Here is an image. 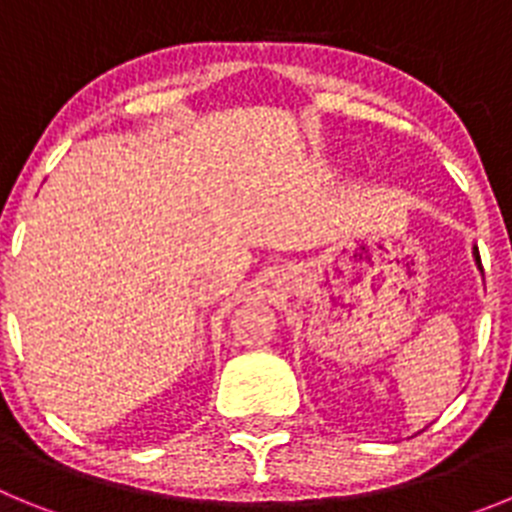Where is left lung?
I'll list each match as a JSON object with an SVG mask.
<instances>
[{
  "mask_svg": "<svg viewBox=\"0 0 512 512\" xmlns=\"http://www.w3.org/2000/svg\"><path fill=\"white\" fill-rule=\"evenodd\" d=\"M474 261H477V266H479V269H482V259H479V248L477 246H474Z\"/></svg>",
  "mask_w": 512,
  "mask_h": 512,
  "instance_id": "8db88e82",
  "label": "left lung"
}]
</instances>
